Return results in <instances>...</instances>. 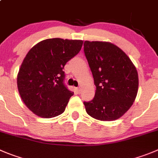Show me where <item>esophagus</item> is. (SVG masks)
I'll return each mask as SVG.
<instances>
[{"mask_svg":"<svg viewBox=\"0 0 158 158\" xmlns=\"http://www.w3.org/2000/svg\"><path fill=\"white\" fill-rule=\"evenodd\" d=\"M76 90H77V92L79 93H79H80V91H81V88H80V86H79V87L76 88Z\"/></svg>","mask_w":158,"mask_h":158,"instance_id":"esophagus-1","label":"esophagus"}]
</instances>
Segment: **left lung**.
Segmentation results:
<instances>
[{"label":"left lung","instance_id":"obj_1","mask_svg":"<svg viewBox=\"0 0 158 158\" xmlns=\"http://www.w3.org/2000/svg\"><path fill=\"white\" fill-rule=\"evenodd\" d=\"M84 53L92 72L94 98L84 102L87 114L101 121H114L131 107L136 97L139 78L127 54L110 42H84Z\"/></svg>","mask_w":158,"mask_h":158}]
</instances>
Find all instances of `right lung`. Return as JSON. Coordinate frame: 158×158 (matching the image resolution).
Wrapping results in <instances>:
<instances>
[{
    "label": "right lung",
    "mask_w": 158,
    "mask_h": 158,
    "mask_svg": "<svg viewBox=\"0 0 158 158\" xmlns=\"http://www.w3.org/2000/svg\"><path fill=\"white\" fill-rule=\"evenodd\" d=\"M83 41L47 39L33 46L25 57L17 76L19 94L37 116L51 118L62 114L74 93L64 85L66 63L80 51Z\"/></svg>",
    "instance_id": "right-lung-1"
}]
</instances>
